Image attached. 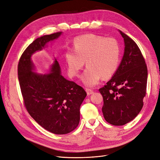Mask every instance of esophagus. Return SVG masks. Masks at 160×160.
Listing matches in <instances>:
<instances>
[{"mask_svg":"<svg viewBox=\"0 0 160 160\" xmlns=\"http://www.w3.org/2000/svg\"><path fill=\"white\" fill-rule=\"evenodd\" d=\"M86 91L88 95H91L94 92V91L92 90V89H90V88H86Z\"/></svg>","mask_w":160,"mask_h":160,"instance_id":"esophagus-1","label":"esophagus"}]
</instances>
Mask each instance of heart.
<instances>
[{
  "label": "heart",
  "instance_id": "heart-1",
  "mask_svg": "<svg viewBox=\"0 0 160 160\" xmlns=\"http://www.w3.org/2000/svg\"><path fill=\"white\" fill-rule=\"evenodd\" d=\"M64 58L72 77L79 76L86 61L88 67L81 79L86 86L93 87L102 77L110 78L116 73L121 61V48L113 38L88 34L75 38L73 49L65 51Z\"/></svg>",
  "mask_w": 160,
  "mask_h": 160
}]
</instances>
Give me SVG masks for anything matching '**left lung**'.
<instances>
[{
    "mask_svg": "<svg viewBox=\"0 0 160 160\" xmlns=\"http://www.w3.org/2000/svg\"><path fill=\"white\" fill-rule=\"evenodd\" d=\"M119 32L125 42L123 59L112 79L99 89L104 100V119L116 126L130 122L142 110L148 78L145 60L138 45Z\"/></svg>",
    "mask_w": 160,
    "mask_h": 160,
    "instance_id": "left-lung-1",
    "label": "left lung"
}]
</instances>
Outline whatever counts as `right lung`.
<instances>
[{
  "mask_svg": "<svg viewBox=\"0 0 160 160\" xmlns=\"http://www.w3.org/2000/svg\"><path fill=\"white\" fill-rule=\"evenodd\" d=\"M61 34L60 31L37 38L24 50L18 65L19 82L27 111L44 129L56 135L69 133L78 126L80 106L87 92L75 82L63 78L56 59L51 73H34L31 57Z\"/></svg>",
  "mask_w": 160,
  "mask_h": 160,
  "instance_id": "add662e5",
  "label": "right lung"
}]
</instances>
